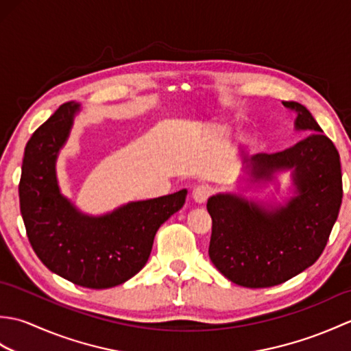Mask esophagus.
Returning <instances> with one entry per match:
<instances>
[{
    "label": "esophagus",
    "mask_w": 351,
    "mask_h": 351,
    "mask_svg": "<svg viewBox=\"0 0 351 351\" xmlns=\"http://www.w3.org/2000/svg\"><path fill=\"white\" fill-rule=\"evenodd\" d=\"M213 193H214V190L211 185H206V184L197 185V187L193 190V199H195L197 204H205L206 200L210 199Z\"/></svg>",
    "instance_id": "obj_1"
}]
</instances>
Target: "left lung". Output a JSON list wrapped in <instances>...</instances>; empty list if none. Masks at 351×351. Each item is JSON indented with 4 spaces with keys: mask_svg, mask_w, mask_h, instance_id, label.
I'll use <instances>...</instances> for the list:
<instances>
[{
    "mask_svg": "<svg viewBox=\"0 0 351 351\" xmlns=\"http://www.w3.org/2000/svg\"><path fill=\"white\" fill-rule=\"evenodd\" d=\"M283 106L297 111V130L315 132L285 151L253 156L252 175L270 180L276 170L294 169L297 196L274 211L232 195L213 196L206 204L213 219L210 259L225 278L245 288L279 285L314 264L342 202L337 147L302 104Z\"/></svg>",
    "mask_w": 351,
    "mask_h": 351,
    "instance_id": "obj_1",
    "label": "left lung"
}]
</instances>
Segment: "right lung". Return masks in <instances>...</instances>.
Wrapping results in <instances>:
<instances>
[{
  "mask_svg": "<svg viewBox=\"0 0 351 351\" xmlns=\"http://www.w3.org/2000/svg\"><path fill=\"white\" fill-rule=\"evenodd\" d=\"M78 110L73 101L62 104L28 140L19 205L28 241L51 271L80 287L106 289L145 267L156 230L184 206L187 190L131 202L102 217L80 214L60 195L56 178L58 149Z\"/></svg>",
  "mask_w": 351,
  "mask_h": 351,
  "instance_id": "1",
  "label": "right lung"
}]
</instances>
